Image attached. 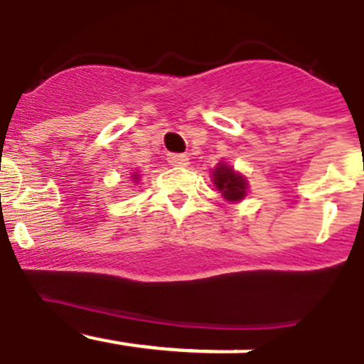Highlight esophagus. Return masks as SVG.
<instances>
[{
	"label": "esophagus",
	"mask_w": 364,
	"mask_h": 364,
	"mask_svg": "<svg viewBox=\"0 0 364 364\" xmlns=\"http://www.w3.org/2000/svg\"><path fill=\"white\" fill-rule=\"evenodd\" d=\"M188 156L186 154H180V153H171L167 154V162H169V166H175V167H186L188 166Z\"/></svg>",
	"instance_id": "esophagus-1"
}]
</instances>
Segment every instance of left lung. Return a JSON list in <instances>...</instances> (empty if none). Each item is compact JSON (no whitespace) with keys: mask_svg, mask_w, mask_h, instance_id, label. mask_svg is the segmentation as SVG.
<instances>
[{"mask_svg":"<svg viewBox=\"0 0 364 364\" xmlns=\"http://www.w3.org/2000/svg\"><path fill=\"white\" fill-rule=\"evenodd\" d=\"M213 176V184L217 186L218 191L222 193V197L228 202H240L246 197L247 182L240 173H237L233 167L228 164L220 162L211 173Z\"/></svg>","mask_w":364,"mask_h":364,"instance_id":"left-lung-1","label":"left lung"}]
</instances>
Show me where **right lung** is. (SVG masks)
Wrapping results in <instances>:
<instances>
[{
  "label": "right lung",
  "mask_w": 364,
  "mask_h": 364,
  "mask_svg": "<svg viewBox=\"0 0 364 364\" xmlns=\"http://www.w3.org/2000/svg\"><path fill=\"white\" fill-rule=\"evenodd\" d=\"M133 180H134V182H138V173H134V175H133Z\"/></svg>",
  "instance_id": "obj_1"
}]
</instances>
